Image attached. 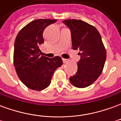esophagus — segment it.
Returning <instances> with one entry per match:
<instances>
[{"mask_svg":"<svg viewBox=\"0 0 121 121\" xmlns=\"http://www.w3.org/2000/svg\"><path fill=\"white\" fill-rule=\"evenodd\" d=\"M62 60H63V62L64 63L69 62V60H67V59H64V58H63V59H62Z\"/></svg>","mask_w":121,"mask_h":121,"instance_id":"34e87169","label":"esophagus"}]
</instances>
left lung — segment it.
Here are the masks:
<instances>
[{
	"mask_svg": "<svg viewBox=\"0 0 121 121\" xmlns=\"http://www.w3.org/2000/svg\"><path fill=\"white\" fill-rule=\"evenodd\" d=\"M63 22L71 30L73 48L78 50L80 56L77 72L69 80L76 87L89 86L101 74L106 59L101 35L95 26L81 20L68 19Z\"/></svg>",
	"mask_w": 121,
	"mask_h": 121,
	"instance_id": "obj_1",
	"label": "left lung"
}]
</instances>
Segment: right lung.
<instances>
[{
  "label": "right lung",
  "mask_w": 121,
  "mask_h": 121,
  "mask_svg": "<svg viewBox=\"0 0 121 121\" xmlns=\"http://www.w3.org/2000/svg\"><path fill=\"white\" fill-rule=\"evenodd\" d=\"M56 19H36L22 28L14 43L13 64L17 76L30 89L47 88L56 69L62 65L60 56L49 58L41 56L39 45L44 43L43 31Z\"/></svg>",
  "instance_id": "obj_1"
}]
</instances>
